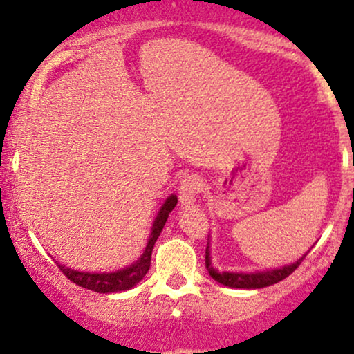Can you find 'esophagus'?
Listing matches in <instances>:
<instances>
[{"label":"esophagus","mask_w":354,"mask_h":354,"mask_svg":"<svg viewBox=\"0 0 354 354\" xmlns=\"http://www.w3.org/2000/svg\"><path fill=\"white\" fill-rule=\"evenodd\" d=\"M203 191V183L196 174H188L180 183V203L181 205H193L196 201V196Z\"/></svg>","instance_id":"1"}]
</instances>
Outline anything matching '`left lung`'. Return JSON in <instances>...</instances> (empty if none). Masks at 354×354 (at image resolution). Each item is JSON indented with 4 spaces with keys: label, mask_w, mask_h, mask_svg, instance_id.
<instances>
[{
    "label": "left lung",
    "mask_w": 354,
    "mask_h": 354,
    "mask_svg": "<svg viewBox=\"0 0 354 354\" xmlns=\"http://www.w3.org/2000/svg\"><path fill=\"white\" fill-rule=\"evenodd\" d=\"M209 245V243H208ZM306 258V254H303L298 261L293 263V265H288L279 268V270H271V271H259V273H219L218 270H214L213 265H211L209 259V246H206V256H205V266L208 270V273L214 281L225 284V286L230 288H243V290H258V288H266L271 286V284L283 281L284 278H288L293 271L301 265L303 259Z\"/></svg>",
    "instance_id": "8db88e82"
}]
</instances>
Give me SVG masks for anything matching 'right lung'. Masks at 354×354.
Here are the masks:
<instances>
[{
	"instance_id": "right-lung-1",
	"label": "right lung",
	"mask_w": 354,
	"mask_h": 354,
	"mask_svg": "<svg viewBox=\"0 0 354 354\" xmlns=\"http://www.w3.org/2000/svg\"><path fill=\"white\" fill-rule=\"evenodd\" d=\"M176 194H171V196L165 201V205L161 206L160 213H158V216L153 223L151 234H149L148 245L145 248V253L141 254V258L138 259L135 265L124 268V270L115 271V273H83V271H75L71 270V268L58 265L59 271L66 276L70 281L78 284L81 288H86V290L96 291V293H116V291L129 290V288H133L135 284L140 283L141 279L145 278V274L148 273L149 265H151V253L154 243H156L158 236H160L166 219H168L169 213H171L174 206H176Z\"/></svg>"
}]
</instances>
